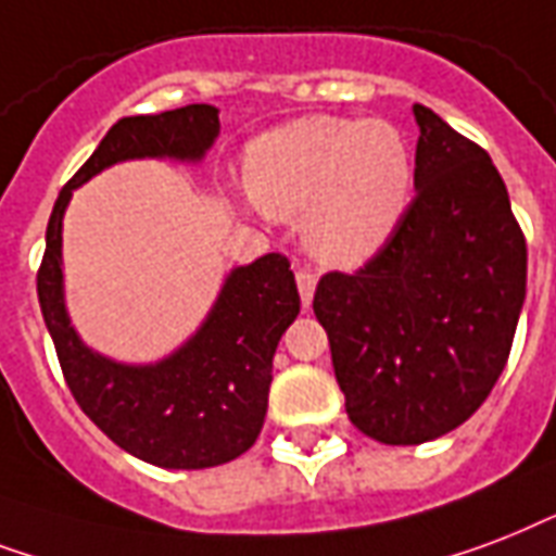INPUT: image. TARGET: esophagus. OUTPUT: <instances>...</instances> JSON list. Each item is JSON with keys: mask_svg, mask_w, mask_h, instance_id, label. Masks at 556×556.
<instances>
[{"mask_svg": "<svg viewBox=\"0 0 556 556\" xmlns=\"http://www.w3.org/2000/svg\"><path fill=\"white\" fill-rule=\"evenodd\" d=\"M295 283H299V295H301V304H304V309L313 304V292H316V275L307 273V269H299V275H295Z\"/></svg>", "mask_w": 556, "mask_h": 556, "instance_id": "34e87169", "label": "esophagus"}]
</instances>
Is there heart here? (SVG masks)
<instances>
[{
	"mask_svg": "<svg viewBox=\"0 0 556 556\" xmlns=\"http://www.w3.org/2000/svg\"><path fill=\"white\" fill-rule=\"evenodd\" d=\"M243 182L264 214L301 217V240L318 264L356 269L408 214L415 156L406 136L380 118L304 115L249 141Z\"/></svg>",
	"mask_w": 556,
	"mask_h": 556,
	"instance_id": "1",
	"label": "heart"
}]
</instances>
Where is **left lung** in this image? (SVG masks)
I'll use <instances>...</instances> for the list:
<instances>
[{
	"label": "left lung",
	"mask_w": 556,
	"mask_h": 556,
	"mask_svg": "<svg viewBox=\"0 0 556 556\" xmlns=\"http://www.w3.org/2000/svg\"><path fill=\"white\" fill-rule=\"evenodd\" d=\"M415 200L354 275L327 273L313 309L351 424L391 446L453 432L488 400L514 345L528 249L493 159L429 106Z\"/></svg>",
	"instance_id": "8db88e82"
}]
</instances>
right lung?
<instances>
[{
    "mask_svg": "<svg viewBox=\"0 0 556 556\" xmlns=\"http://www.w3.org/2000/svg\"><path fill=\"white\" fill-rule=\"evenodd\" d=\"M219 136V110L188 103L130 115L110 127L98 150L60 191L46 229L37 295L77 406L113 443L165 470H205L235 462L257 441L269 406L273 356L301 309L283 255L235 266L208 316L188 342L148 365L118 363L77 337L63 290V214L72 191L130 159L197 165Z\"/></svg>",
    "mask_w": 556,
    "mask_h": 556,
    "instance_id": "right-lung-1",
    "label": "right lung"
}]
</instances>
